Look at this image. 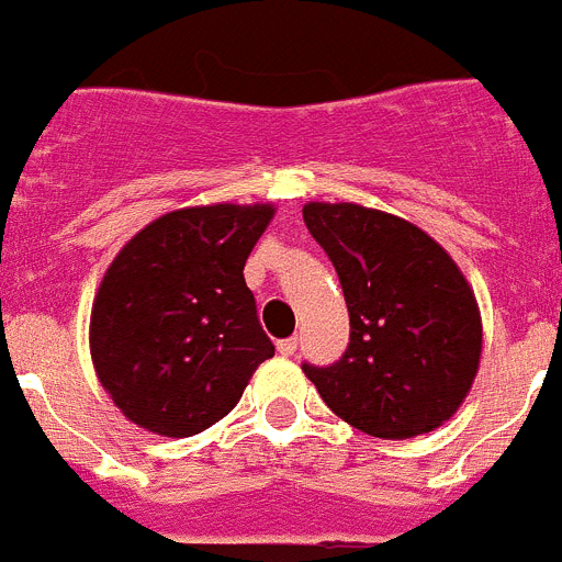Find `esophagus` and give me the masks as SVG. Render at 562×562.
<instances>
[{"mask_svg":"<svg viewBox=\"0 0 562 562\" xmlns=\"http://www.w3.org/2000/svg\"><path fill=\"white\" fill-rule=\"evenodd\" d=\"M297 349V337H286V340H278V355L292 357Z\"/></svg>","mask_w":562,"mask_h":562,"instance_id":"1","label":"esophagus"}]
</instances>
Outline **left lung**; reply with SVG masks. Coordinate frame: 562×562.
<instances>
[{"instance_id": "1", "label": "left lung", "mask_w": 562, "mask_h": 562, "mask_svg": "<svg viewBox=\"0 0 562 562\" xmlns=\"http://www.w3.org/2000/svg\"><path fill=\"white\" fill-rule=\"evenodd\" d=\"M304 222L340 278L349 346L304 374L351 428L376 439L430 434L459 411L481 360V315L445 247L411 222L310 202Z\"/></svg>"}]
</instances>
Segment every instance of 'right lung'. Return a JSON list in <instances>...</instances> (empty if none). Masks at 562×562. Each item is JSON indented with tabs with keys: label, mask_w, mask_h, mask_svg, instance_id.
Returning <instances> with one entry per match:
<instances>
[{
	"label": "right lung",
	"mask_w": 562,
	"mask_h": 562,
	"mask_svg": "<svg viewBox=\"0 0 562 562\" xmlns=\"http://www.w3.org/2000/svg\"><path fill=\"white\" fill-rule=\"evenodd\" d=\"M272 213L227 202L182 207L114 256L92 304L89 351L134 425L173 439L202 434L276 355L245 284V261Z\"/></svg>",
	"instance_id": "add662e5"
}]
</instances>
